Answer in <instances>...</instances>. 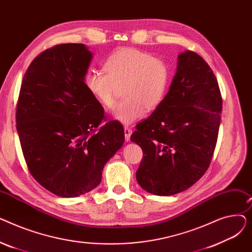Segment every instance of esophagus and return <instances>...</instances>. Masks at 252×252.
<instances>
[{"label":"esophagus","mask_w":252,"mask_h":252,"mask_svg":"<svg viewBox=\"0 0 252 252\" xmlns=\"http://www.w3.org/2000/svg\"><path fill=\"white\" fill-rule=\"evenodd\" d=\"M130 135H131V129L128 126H125V138H126V142L129 141Z\"/></svg>","instance_id":"obj_1"}]
</instances>
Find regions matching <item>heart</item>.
<instances>
[{
  "label": "heart",
  "mask_w": 252,
  "mask_h": 252,
  "mask_svg": "<svg viewBox=\"0 0 252 252\" xmlns=\"http://www.w3.org/2000/svg\"><path fill=\"white\" fill-rule=\"evenodd\" d=\"M106 73L91 69L85 85L91 95L106 108L115 102L116 87L123 89V101L112 111L114 121L133 125L145 111L153 110L163 101L170 81L167 64L148 52L135 48H122L105 60Z\"/></svg>",
  "instance_id": "heart-1"
}]
</instances>
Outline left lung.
Here are the masks:
<instances>
[{
  "label": "left lung",
  "mask_w": 252,
  "mask_h": 252,
  "mask_svg": "<svg viewBox=\"0 0 252 252\" xmlns=\"http://www.w3.org/2000/svg\"><path fill=\"white\" fill-rule=\"evenodd\" d=\"M221 104L209 65L192 51L180 53L163 101L130 137L144 153L136 178L145 191L175 195L205 174L217 145Z\"/></svg>",
  "instance_id": "1"
}]
</instances>
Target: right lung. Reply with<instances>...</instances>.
I'll list each match as a JSON object with an SVG mask.
<instances>
[{
	"instance_id": "right-lung-1",
	"label": "right lung",
	"mask_w": 252,
	"mask_h": 252,
	"mask_svg": "<svg viewBox=\"0 0 252 252\" xmlns=\"http://www.w3.org/2000/svg\"><path fill=\"white\" fill-rule=\"evenodd\" d=\"M93 53L84 44L46 50L29 66L20 89L16 126L32 176L53 194L72 198L95 189L125 142L116 121L91 95L85 76Z\"/></svg>"
}]
</instances>
